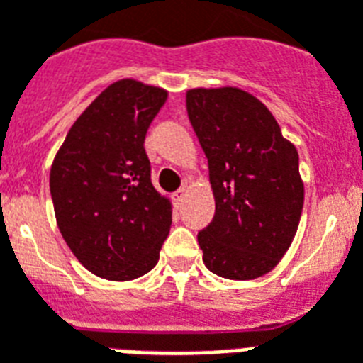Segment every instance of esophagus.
<instances>
[{"label":"esophagus","instance_id":"34e87169","mask_svg":"<svg viewBox=\"0 0 363 363\" xmlns=\"http://www.w3.org/2000/svg\"><path fill=\"white\" fill-rule=\"evenodd\" d=\"M185 196H187V189H185V187H179V189L172 195V201L176 202V204H182V202L185 201Z\"/></svg>","mask_w":363,"mask_h":363}]
</instances>
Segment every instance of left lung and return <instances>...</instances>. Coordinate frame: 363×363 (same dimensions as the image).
I'll return each instance as SVG.
<instances>
[{
    "mask_svg": "<svg viewBox=\"0 0 363 363\" xmlns=\"http://www.w3.org/2000/svg\"><path fill=\"white\" fill-rule=\"evenodd\" d=\"M185 106L216 201L213 220L196 237L202 261L229 280L263 277L288 252L301 220L296 145L265 104L237 86L191 89Z\"/></svg>",
    "mask_w": 363,
    "mask_h": 363,
    "instance_id": "obj_1",
    "label": "left lung"
}]
</instances>
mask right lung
<instances>
[{
    "instance_id": "obj_1",
    "label": "right lung",
    "mask_w": 363,
    "mask_h": 363,
    "mask_svg": "<svg viewBox=\"0 0 363 363\" xmlns=\"http://www.w3.org/2000/svg\"><path fill=\"white\" fill-rule=\"evenodd\" d=\"M168 92L119 79L67 132L50 167L56 225L85 269L126 282L150 272L172 225V202L151 184L143 140Z\"/></svg>"
}]
</instances>
